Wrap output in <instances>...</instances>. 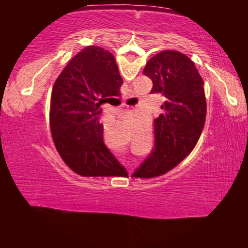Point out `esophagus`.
<instances>
[{
  "label": "esophagus",
  "mask_w": 248,
  "mask_h": 248,
  "mask_svg": "<svg viewBox=\"0 0 248 248\" xmlns=\"http://www.w3.org/2000/svg\"><path fill=\"white\" fill-rule=\"evenodd\" d=\"M124 106H127V105H125V103H124Z\"/></svg>",
  "instance_id": "esophagus-1"
}]
</instances>
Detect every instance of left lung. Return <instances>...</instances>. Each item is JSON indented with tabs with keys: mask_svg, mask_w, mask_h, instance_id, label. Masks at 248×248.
<instances>
[{
	"mask_svg": "<svg viewBox=\"0 0 248 248\" xmlns=\"http://www.w3.org/2000/svg\"><path fill=\"white\" fill-rule=\"evenodd\" d=\"M143 73L153 82L151 93L165 96L163 114L154 119V145L138 177L165 174L189 154L202 131L207 103L203 81L189 58L165 50L148 61Z\"/></svg>",
	"mask_w": 248,
	"mask_h": 248,
	"instance_id": "8db88e82",
	"label": "left lung"
}]
</instances>
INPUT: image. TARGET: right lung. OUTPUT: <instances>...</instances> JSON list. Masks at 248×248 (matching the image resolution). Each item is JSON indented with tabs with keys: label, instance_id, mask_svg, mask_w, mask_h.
<instances>
[{
	"label": "right lung",
	"instance_id": "add662e5",
	"mask_svg": "<svg viewBox=\"0 0 248 248\" xmlns=\"http://www.w3.org/2000/svg\"><path fill=\"white\" fill-rule=\"evenodd\" d=\"M123 78L112 54L90 46L78 53L54 82L50 127L59 154L82 176L127 174L103 140L100 105L119 95Z\"/></svg>",
	"mask_w": 248,
	"mask_h": 248
}]
</instances>
